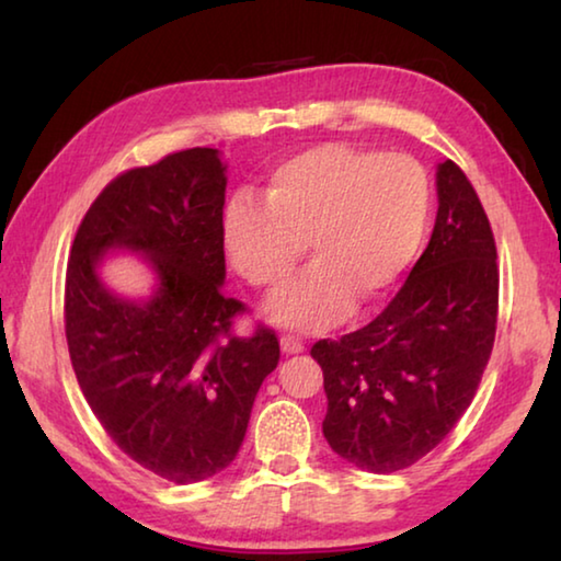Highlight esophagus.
<instances>
[{"label":"esophagus","instance_id":"esophagus-1","mask_svg":"<svg viewBox=\"0 0 561 561\" xmlns=\"http://www.w3.org/2000/svg\"><path fill=\"white\" fill-rule=\"evenodd\" d=\"M279 344H282L284 354H301L304 351V341L299 336H291V334H284L279 339Z\"/></svg>","mask_w":561,"mask_h":561}]
</instances>
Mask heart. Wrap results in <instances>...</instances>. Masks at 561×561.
<instances>
[{
	"label": "heart",
	"instance_id": "obj_1",
	"mask_svg": "<svg viewBox=\"0 0 561 561\" xmlns=\"http://www.w3.org/2000/svg\"><path fill=\"white\" fill-rule=\"evenodd\" d=\"M428 210V175L411 156L327 144L284 160L264 203L227 205L222 242L237 274L267 291L291 277L307 242L314 264L267 311L282 327L321 331L354 301L368 307L393 287L421 247Z\"/></svg>",
	"mask_w": 561,
	"mask_h": 561
}]
</instances>
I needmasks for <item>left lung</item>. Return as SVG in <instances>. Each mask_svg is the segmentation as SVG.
Here are the masks:
<instances>
[{
  "label": "left lung",
  "mask_w": 561,
  "mask_h": 561,
  "mask_svg": "<svg viewBox=\"0 0 561 561\" xmlns=\"http://www.w3.org/2000/svg\"><path fill=\"white\" fill-rule=\"evenodd\" d=\"M500 267L492 227L468 175L438 165V217L388 307L311 356L324 371L331 450L388 474L431 453L468 411L495 344Z\"/></svg>",
  "instance_id": "obj_1"
}]
</instances>
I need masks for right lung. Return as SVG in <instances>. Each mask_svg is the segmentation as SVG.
<instances>
[{"instance_id":"add662e5","label":"right lung","mask_w":561,"mask_h":561,"mask_svg":"<svg viewBox=\"0 0 561 561\" xmlns=\"http://www.w3.org/2000/svg\"><path fill=\"white\" fill-rule=\"evenodd\" d=\"M225 165L215 148H187L130 168L101 190L76 230L64 289L71 366L93 415L130 460L178 485L234 460L279 339L225 297ZM108 245L146 251L159 272L148 302L102 289Z\"/></svg>"}]
</instances>
